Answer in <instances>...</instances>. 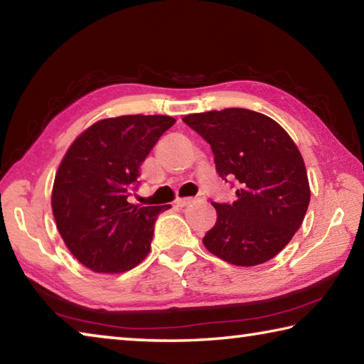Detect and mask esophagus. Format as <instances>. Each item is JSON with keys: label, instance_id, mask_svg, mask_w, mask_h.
<instances>
[{"label": "esophagus", "instance_id": "1", "mask_svg": "<svg viewBox=\"0 0 364 364\" xmlns=\"http://www.w3.org/2000/svg\"><path fill=\"white\" fill-rule=\"evenodd\" d=\"M191 202H193V199H191V197H184V199H181V197H178V199L175 200V205L176 207H186V205H189Z\"/></svg>", "mask_w": 364, "mask_h": 364}]
</instances>
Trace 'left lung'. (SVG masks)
I'll return each instance as SVG.
<instances>
[{"label":"left lung","mask_w":364,"mask_h":364,"mask_svg":"<svg viewBox=\"0 0 364 364\" xmlns=\"http://www.w3.org/2000/svg\"><path fill=\"white\" fill-rule=\"evenodd\" d=\"M212 147L217 173L237 181L232 204L212 205L217 223L202 242L237 267L278 255L299 231L310 204L300 152L279 123L249 109H223L183 119Z\"/></svg>","instance_id":"obj_1"}]
</instances>
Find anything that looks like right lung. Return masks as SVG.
<instances>
[{"label": "right lung", "mask_w": 364, "mask_h": 364, "mask_svg": "<svg viewBox=\"0 0 364 364\" xmlns=\"http://www.w3.org/2000/svg\"><path fill=\"white\" fill-rule=\"evenodd\" d=\"M173 123L168 115L104 119L65 152L53 186L54 220L72 255L95 273H123L149 254L157 215L171 205L127 199L141 164Z\"/></svg>", "instance_id": "add662e5"}]
</instances>
